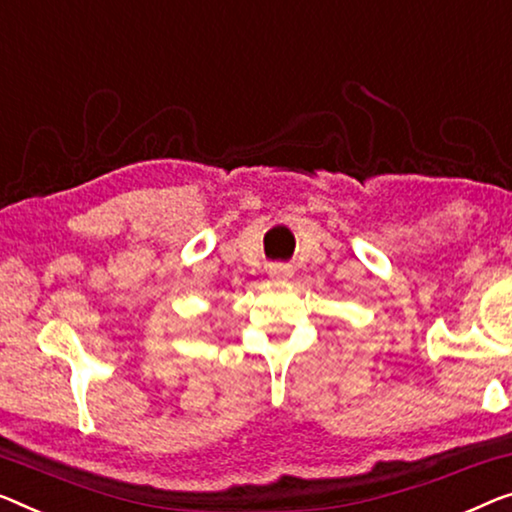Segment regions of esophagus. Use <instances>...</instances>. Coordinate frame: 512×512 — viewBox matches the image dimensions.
<instances>
[{"mask_svg": "<svg viewBox=\"0 0 512 512\" xmlns=\"http://www.w3.org/2000/svg\"><path fill=\"white\" fill-rule=\"evenodd\" d=\"M292 273H294V269L285 262H276L269 266V276L273 280H287V278H292Z\"/></svg>", "mask_w": 512, "mask_h": 512, "instance_id": "1", "label": "esophagus"}]
</instances>
